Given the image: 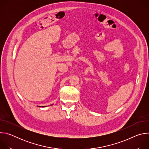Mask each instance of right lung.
Listing matches in <instances>:
<instances>
[{
    "mask_svg": "<svg viewBox=\"0 0 149 149\" xmlns=\"http://www.w3.org/2000/svg\"><path fill=\"white\" fill-rule=\"evenodd\" d=\"M53 104H51L50 105H52ZM38 107H47V106H38Z\"/></svg>",
    "mask_w": 149,
    "mask_h": 149,
    "instance_id": "obj_1",
    "label": "right lung"
}]
</instances>
